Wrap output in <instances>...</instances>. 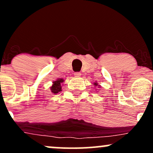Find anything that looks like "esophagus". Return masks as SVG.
Returning a JSON list of instances; mask_svg holds the SVG:
<instances>
[{
  "mask_svg": "<svg viewBox=\"0 0 153 153\" xmlns=\"http://www.w3.org/2000/svg\"><path fill=\"white\" fill-rule=\"evenodd\" d=\"M74 75L75 77H76V78H79V77L81 76V73H80V72H75L74 73Z\"/></svg>",
  "mask_w": 153,
  "mask_h": 153,
  "instance_id": "1",
  "label": "esophagus"
}]
</instances>
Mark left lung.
Wrapping results in <instances>:
<instances>
[{"label": "left lung", "mask_w": 153, "mask_h": 153, "mask_svg": "<svg viewBox=\"0 0 153 153\" xmlns=\"http://www.w3.org/2000/svg\"><path fill=\"white\" fill-rule=\"evenodd\" d=\"M94 85H98L97 82H94Z\"/></svg>", "instance_id": "obj_1"}]
</instances>
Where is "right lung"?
I'll use <instances>...</instances> for the list:
<instances>
[{
  "mask_svg": "<svg viewBox=\"0 0 153 153\" xmlns=\"http://www.w3.org/2000/svg\"><path fill=\"white\" fill-rule=\"evenodd\" d=\"M62 82H64V80L62 78L57 79V80L53 82V85H52V87L50 88L51 91L54 94H58L59 92H60L62 91V87H61V83Z\"/></svg>",
  "mask_w": 153,
  "mask_h": 153,
  "instance_id": "obj_1",
  "label": "right lung"
}]
</instances>
